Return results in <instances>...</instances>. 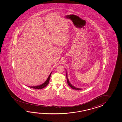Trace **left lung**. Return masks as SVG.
Instances as JSON below:
<instances>
[{"label":"left lung","mask_w":122,"mask_h":122,"mask_svg":"<svg viewBox=\"0 0 122 122\" xmlns=\"http://www.w3.org/2000/svg\"><path fill=\"white\" fill-rule=\"evenodd\" d=\"M66 78H67V84H68V85L70 86V87H71V88L73 89H76V90H81V89H82L81 88H76L75 86H72L71 83H70L69 81L68 80V79L67 78V72H66Z\"/></svg>","instance_id":"1"}]
</instances>
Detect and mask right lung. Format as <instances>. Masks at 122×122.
Wrapping results in <instances>:
<instances>
[{
	"label": "right lung",
	"mask_w": 122,
	"mask_h": 122,
	"mask_svg": "<svg viewBox=\"0 0 122 122\" xmlns=\"http://www.w3.org/2000/svg\"><path fill=\"white\" fill-rule=\"evenodd\" d=\"M51 73H51L49 77H48L46 81L43 84H42L40 86H29V87L31 88H35V89H42V88H44V87H45L49 82L50 78L51 77Z\"/></svg>",
	"instance_id": "add662e5"
}]
</instances>
